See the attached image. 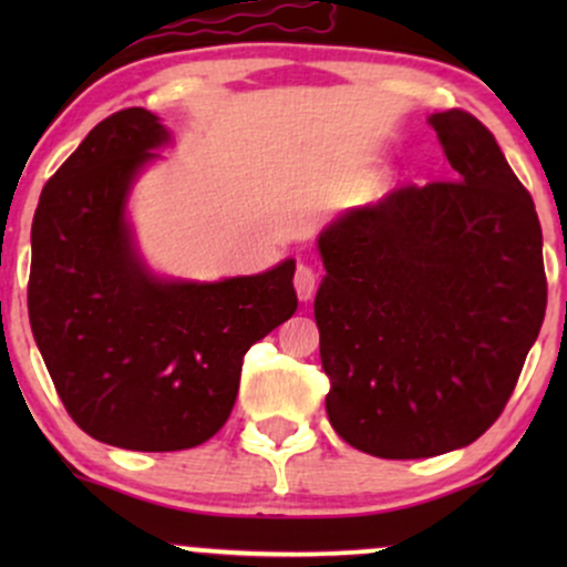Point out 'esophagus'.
Here are the masks:
<instances>
[{"instance_id":"obj_1","label":"esophagus","mask_w":567,"mask_h":567,"mask_svg":"<svg viewBox=\"0 0 567 567\" xmlns=\"http://www.w3.org/2000/svg\"><path fill=\"white\" fill-rule=\"evenodd\" d=\"M315 288H317V277H315V269L311 266L301 264L296 269V292L301 301H309L311 296H315Z\"/></svg>"}]
</instances>
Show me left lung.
I'll use <instances>...</instances> for the list:
<instances>
[{
  "mask_svg": "<svg viewBox=\"0 0 567 567\" xmlns=\"http://www.w3.org/2000/svg\"><path fill=\"white\" fill-rule=\"evenodd\" d=\"M453 181L351 207L317 237L330 424L379 458L472 445L514 392L546 311L536 205L472 114L429 116Z\"/></svg>",
  "mask_w": 567,
  "mask_h": 567,
  "instance_id": "8db88e82",
  "label": "left lung"
}]
</instances>
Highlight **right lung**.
Listing matches in <instances>:
<instances>
[{
  "label": "right lung",
  "mask_w": 567,
  "mask_h": 567,
  "mask_svg": "<svg viewBox=\"0 0 567 567\" xmlns=\"http://www.w3.org/2000/svg\"><path fill=\"white\" fill-rule=\"evenodd\" d=\"M171 143L146 109L112 114L48 181L31 224L29 320L58 396L90 437L143 453L210 440L245 351L298 306L292 258L213 282L148 266L130 194Z\"/></svg>",
  "instance_id": "right-lung-1"
}]
</instances>
